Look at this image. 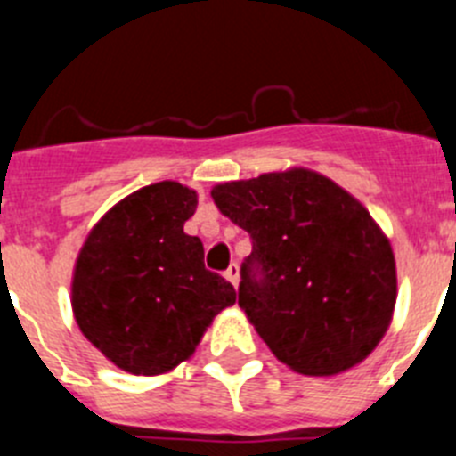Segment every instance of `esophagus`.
Masks as SVG:
<instances>
[{
  "instance_id": "esophagus-1",
  "label": "esophagus",
  "mask_w": 456,
  "mask_h": 456,
  "mask_svg": "<svg viewBox=\"0 0 456 456\" xmlns=\"http://www.w3.org/2000/svg\"><path fill=\"white\" fill-rule=\"evenodd\" d=\"M224 276L228 278V281H231V283L235 285V288H237V283H240V265H237V263H232L231 267L225 269V273H224Z\"/></svg>"
}]
</instances>
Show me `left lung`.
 Returning <instances> with one entry per match:
<instances>
[{
    "mask_svg": "<svg viewBox=\"0 0 456 456\" xmlns=\"http://www.w3.org/2000/svg\"><path fill=\"white\" fill-rule=\"evenodd\" d=\"M212 199L251 235L240 308L273 356L310 377L365 361L397 299L393 248L368 209L308 168L216 184Z\"/></svg>",
    "mask_w": 456,
    "mask_h": 456,
    "instance_id": "1",
    "label": "left lung"
}]
</instances>
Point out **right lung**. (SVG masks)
I'll list each match as a JSON object with an SVG mask.
<instances>
[{"mask_svg": "<svg viewBox=\"0 0 456 456\" xmlns=\"http://www.w3.org/2000/svg\"><path fill=\"white\" fill-rule=\"evenodd\" d=\"M199 196L180 183L148 184L93 225L75 263L72 313L93 347L132 374L187 361L237 292L203 263L184 232Z\"/></svg>", "mask_w": 456, "mask_h": 456, "instance_id": "1", "label": "right lung"}]
</instances>
